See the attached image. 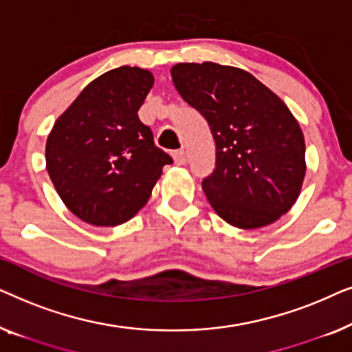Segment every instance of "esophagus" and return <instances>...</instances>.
I'll return each instance as SVG.
<instances>
[{
  "label": "esophagus",
  "mask_w": 352,
  "mask_h": 352,
  "mask_svg": "<svg viewBox=\"0 0 352 352\" xmlns=\"http://www.w3.org/2000/svg\"><path fill=\"white\" fill-rule=\"evenodd\" d=\"M173 160H175V163L176 165H186V162H187V158H186V155H184V152L182 151H176V152H173Z\"/></svg>",
  "instance_id": "obj_1"
}]
</instances>
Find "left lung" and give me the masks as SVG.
Listing matches in <instances>:
<instances>
[{"mask_svg":"<svg viewBox=\"0 0 352 352\" xmlns=\"http://www.w3.org/2000/svg\"><path fill=\"white\" fill-rule=\"evenodd\" d=\"M177 93L204 115L216 144V168L201 182L226 223L272 224L295 205L306 175L305 136L283 100L237 67L176 64Z\"/></svg>","mask_w":352,"mask_h":352,"instance_id":"1","label":"left lung"}]
</instances>
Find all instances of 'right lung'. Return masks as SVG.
I'll return each mask as SVG.
<instances>
[{
  "label": "right lung",
  "mask_w": 352,
  "mask_h": 352,
  "mask_svg": "<svg viewBox=\"0 0 352 352\" xmlns=\"http://www.w3.org/2000/svg\"><path fill=\"white\" fill-rule=\"evenodd\" d=\"M153 86L139 67L105 72L56 120L46 141V170L75 216L93 226L131 219L173 158L153 142L138 110Z\"/></svg>",
  "instance_id": "right-lung-1"
}]
</instances>
